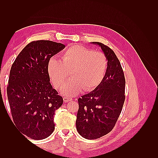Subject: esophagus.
<instances>
[{
  "label": "esophagus",
  "instance_id": "1",
  "mask_svg": "<svg viewBox=\"0 0 158 158\" xmlns=\"http://www.w3.org/2000/svg\"><path fill=\"white\" fill-rule=\"evenodd\" d=\"M71 99H72V98H69V97H64V98H63L64 102H66V103H68V102H70V100H71Z\"/></svg>",
  "mask_w": 158,
  "mask_h": 158
}]
</instances>
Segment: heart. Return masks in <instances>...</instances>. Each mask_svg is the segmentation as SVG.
<instances>
[{"instance_id": "obj_1", "label": "heart", "mask_w": 158, "mask_h": 158, "mask_svg": "<svg viewBox=\"0 0 158 158\" xmlns=\"http://www.w3.org/2000/svg\"><path fill=\"white\" fill-rule=\"evenodd\" d=\"M107 70L106 55L80 45H72L62 52L60 60L51 57L47 64V73L55 87L61 88L70 70L72 78L62 93L74 96L85 91L96 88L103 81Z\"/></svg>"}]
</instances>
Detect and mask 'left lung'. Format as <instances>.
I'll return each instance as SVG.
<instances>
[{
	"label": "left lung",
	"mask_w": 158,
	"mask_h": 158,
	"mask_svg": "<svg viewBox=\"0 0 158 158\" xmlns=\"http://www.w3.org/2000/svg\"><path fill=\"white\" fill-rule=\"evenodd\" d=\"M92 44L101 47L107 60V70L101 84L78 99L76 129L89 140L97 139L113 130L125 99V75L116 55L102 43Z\"/></svg>",
	"instance_id": "left-lung-1"
}]
</instances>
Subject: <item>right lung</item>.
Masks as SVG:
<instances>
[{
  "label": "right lung",
  "instance_id": "add662e5",
  "mask_svg": "<svg viewBox=\"0 0 158 158\" xmlns=\"http://www.w3.org/2000/svg\"><path fill=\"white\" fill-rule=\"evenodd\" d=\"M64 47L48 40L32 41L12 65L7 95L12 118L19 131L31 139H45L54 131L55 111L63 99L50 83L47 64Z\"/></svg>",
  "mask_w": 158,
  "mask_h": 158
}]
</instances>
